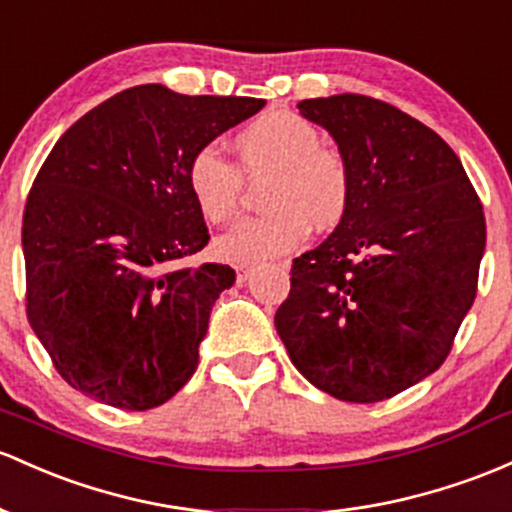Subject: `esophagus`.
I'll return each mask as SVG.
<instances>
[{
  "mask_svg": "<svg viewBox=\"0 0 512 512\" xmlns=\"http://www.w3.org/2000/svg\"><path fill=\"white\" fill-rule=\"evenodd\" d=\"M235 277H238V284H245L247 279L252 277V267H247V265H238V267H235Z\"/></svg>",
  "mask_w": 512,
  "mask_h": 512,
  "instance_id": "1",
  "label": "esophagus"
}]
</instances>
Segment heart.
I'll return each instance as SVG.
<instances>
[{"label":"heart","mask_w":512,"mask_h":512,"mask_svg":"<svg viewBox=\"0 0 512 512\" xmlns=\"http://www.w3.org/2000/svg\"><path fill=\"white\" fill-rule=\"evenodd\" d=\"M240 170L206 145L189 157L184 182L194 206L209 223L235 218L247 179L267 177L265 216L250 218L216 240L223 260L240 265L274 260L296 250L311 226L330 230L345 218L352 199V172L335 148L320 145L313 123L291 111H267L233 140Z\"/></svg>","instance_id":"heart-1"}]
</instances>
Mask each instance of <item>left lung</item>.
<instances>
[{"instance_id": "8db88e82", "label": "left lung", "mask_w": 512, "mask_h": 512, "mask_svg": "<svg viewBox=\"0 0 512 512\" xmlns=\"http://www.w3.org/2000/svg\"><path fill=\"white\" fill-rule=\"evenodd\" d=\"M352 172L345 218L291 267L274 325L320 391L376 403L445 362L476 296L481 201L454 150L413 116L362 94L299 101Z\"/></svg>"}]
</instances>
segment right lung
I'll return each instance as SVG.
<instances>
[{
	"mask_svg": "<svg viewBox=\"0 0 512 512\" xmlns=\"http://www.w3.org/2000/svg\"><path fill=\"white\" fill-rule=\"evenodd\" d=\"M262 106L140 84L84 114L50 150L21 228L26 313L72 389L148 411L192 379L235 272L187 265L209 230L184 170Z\"/></svg>",
	"mask_w": 512,
	"mask_h": 512,
	"instance_id": "add662e5",
	"label": "right lung"
}]
</instances>
